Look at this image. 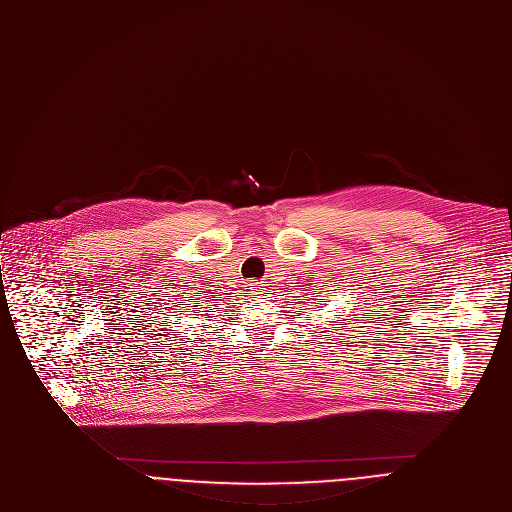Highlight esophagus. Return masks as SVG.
<instances>
[{
  "instance_id": "obj_1",
  "label": "esophagus",
  "mask_w": 512,
  "mask_h": 512,
  "mask_svg": "<svg viewBox=\"0 0 512 512\" xmlns=\"http://www.w3.org/2000/svg\"><path fill=\"white\" fill-rule=\"evenodd\" d=\"M250 288H252V290H254V288H256V284H254V282H252V284H250Z\"/></svg>"
}]
</instances>
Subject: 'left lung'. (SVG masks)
I'll return each mask as SVG.
<instances>
[{
  "label": "left lung",
  "instance_id": "left-lung-1",
  "mask_svg": "<svg viewBox=\"0 0 512 512\" xmlns=\"http://www.w3.org/2000/svg\"><path fill=\"white\" fill-rule=\"evenodd\" d=\"M321 300H323V298H321ZM325 302H327V300H325Z\"/></svg>",
  "mask_w": 512,
  "mask_h": 512
}]
</instances>
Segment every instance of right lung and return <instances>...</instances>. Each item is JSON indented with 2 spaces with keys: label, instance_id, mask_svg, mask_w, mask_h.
<instances>
[{
  "label": "right lung",
  "instance_id": "obj_1",
  "mask_svg": "<svg viewBox=\"0 0 512 512\" xmlns=\"http://www.w3.org/2000/svg\"><path fill=\"white\" fill-rule=\"evenodd\" d=\"M193 308H195L196 311H197V309H199V311H201V309H203V306H201V304H199V302H195V304H191V306H183V309H185V313H195L192 311Z\"/></svg>",
  "mask_w": 512,
  "mask_h": 512
}]
</instances>
